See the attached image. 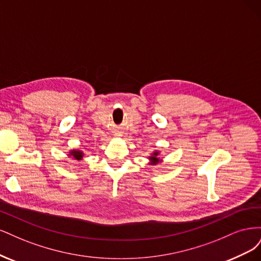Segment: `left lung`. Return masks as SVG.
<instances>
[{"mask_svg": "<svg viewBox=\"0 0 261 261\" xmlns=\"http://www.w3.org/2000/svg\"><path fill=\"white\" fill-rule=\"evenodd\" d=\"M158 155H159V152H154V153L152 154V156H149V157H148L149 161L152 162L150 164H152V165H156V164H158V163H159Z\"/></svg>", "mask_w": 261, "mask_h": 261, "instance_id": "obj_1", "label": "left lung"}]
</instances>
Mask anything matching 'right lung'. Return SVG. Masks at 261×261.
Wrapping results in <instances>:
<instances>
[{
	"label": "right lung",
	"instance_id": "1",
	"mask_svg": "<svg viewBox=\"0 0 261 261\" xmlns=\"http://www.w3.org/2000/svg\"><path fill=\"white\" fill-rule=\"evenodd\" d=\"M69 156H72L74 159H77V161H81L82 157H83V153L79 149H72L69 152L68 154Z\"/></svg>",
	"mask_w": 261,
	"mask_h": 261
}]
</instances>
